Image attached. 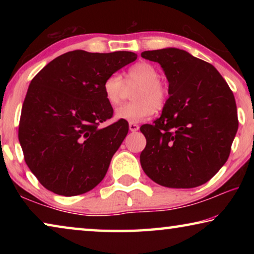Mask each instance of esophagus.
Here are the masks:
<instances>
[{
	"mask_svg": "<svg viewBox=\"0 0 254 254\" xmlns=\"http://www.w3.org/2000/svg\"><path fill=\"white\" fill-rule=\"evenodd\" d=\"M128 128H130V131H132V132H135V131L139 130V124L133 123V122H130V123H128Z\"/></svg>",
	"mask_w": 254,
	"mask_h": 254,
	"instance_id": "esophagus-1",
	"label": "esophagus"
}]
</instances>
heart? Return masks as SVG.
<instances>
[{
	"label": "heart",
	"mask_w": 254,
	"mask_h": 254,
	"mask_svg": "<svg viewBox=\"0 0 254 254\" xmlns=\"http://www.w3.org/2000/svg\"><path fill=\"white\" fill-rule=\"evenodd\" d=\"M161 75L152 64L141 62L128 68L126 78L113 72L106 77L103 92L111 106H118L127 95L128 89H134V102L119 107L115 117L127 122H139L160 110L168 100V89L160 80Z\"/></svg>",
	"instance_id": "b5f03b06"
}]
</instances>
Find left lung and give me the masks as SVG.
Returning <instances> with one entry per match:
<instances>
[{
  "instance_id": "obj_1",
  "label": "left lung",
  "mask_w": 254,
  "mask_h": 254,
  "mask_svg": "<svg viewBox=\"0 0 254 254\" xmlns=\"http://www.w3.org/2000/svg\"><path fill=\"white\" fill-rule=\"evenodd\" d=\"M169 83L161 117L140 127V154L149 178L169 188H194L226 162L239 127L233 93L213 65L177 48L143 51Z\"/></svg>"
}]
</instances>
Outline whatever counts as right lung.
<instances>
[{
  "instance_id": "1",
  "label": "right lung",
  "mask_w": 254,
  "mask_h": 254,
  "mask_svg": "<svg viewBox=\"0 0 254 254\" xmlns=\"http://www.w3.org/2000/svg\"><path fill=\"white\" fill-rule=\"evenodd\" d=\"M135 59L130 51L74 50L33 77L21 112L19 141L29 169L48 190L85 194L105 177L128 123L119 120L101 127L113 117L103 84Z\"/></svg>"
}]
</instances>
